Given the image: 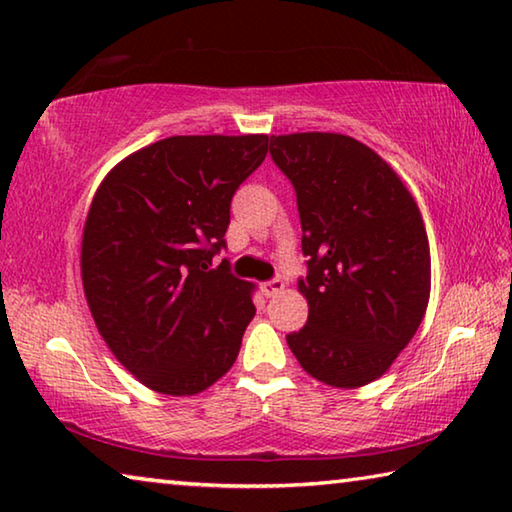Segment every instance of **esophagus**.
Segmentation results:
<instances>
[{
  "label": "esophagus",
  "mask_w": 512,
  "mask_h": 512,
  "mask_svg": "<svg viewBox=\"0 0 512 512\" xmlns=\"http://www.w3.org/2000/svg\"><path fill=\"white\" fill-rule=\"evenodd\" d=\"M262 291H264L266 298H275L277 293L284 291V282L280 280V277H275V280H268V282L262 284Z\"/></svg>",
  "instance_id": "esophagus-1"
}]
</instances>
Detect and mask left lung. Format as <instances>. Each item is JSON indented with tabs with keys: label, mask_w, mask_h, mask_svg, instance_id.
Returning a JSON list of instances; mask_svg holds the SVG:
<instances>
[{
	"label": "left lung",
	"mask_w": 512,
	"mask_h": 512,
	"mask_svg": "<svg viewBox=\"0 0 512 512\" xmlns=\"http://www.w3.org/2000/svg\"><path fill=\"white\" fill-rule=\"evenodd\" d=\"M298 196L309 318L287 343L311 377L334 388L379 379L418 332L431 255L420 207L395 169L341 133L271 137Z\"/></svg>",
	"instance_id": "8db88e82"
}]
</instances>
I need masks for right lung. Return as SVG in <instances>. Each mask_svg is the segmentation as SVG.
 Here are the masks:
<instances>
[{"label":"right lung","mask_w":512,"mask_h":512,"mask_svg":"<svg viewBox=\"0 0 512 512\" xmlns=\"http://www.w3.org/2000/svg\"><path fill=\"white\" fill-rule=\"evenodd\" d=\"M266 153L268 135H173L117 162L94 192L85 300L115 359L155 393H203L237 359L255 284L210 266L232 196Z\"/></svg>","instance_id":"obj_1"}]
</instances>
